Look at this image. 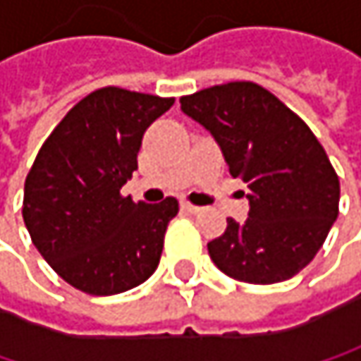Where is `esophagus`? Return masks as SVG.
Masks as SVG:
<instances>
[{
  "label": "esophagus",
  "instance_id": "34e87169",
  "mask_svg": "<svg viewBox=\"0 0 361 361\" xmlns=\"http://www.w3.org/2000/svg\"><path fill=\"white\" fill-rule=\"evenodd\" d=\"M181 209L188 211V213H200V211H202V207H196V204H192V202H188V200L181 202Z\"/></svg>",
  "mask_w": 361,
  "mask_h": 361
}]
</instances>
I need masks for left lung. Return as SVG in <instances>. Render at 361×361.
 I'll list each match as a JSON object with an SVG mask.
<instances>
[{"label":"left lung","instance_id":"1","mask_svg":"<svg viewBox=\"0 0 361 361\" xmlns=\"http://www.w3.org/2000/svg\"><path fill=\"white\" fill-rule=\"evenodd\" d=\"M221 148L232 178H243L249 217L228 219L207 245L230 278L274 284L299 274L324 245L338 215V178L312 129L251 81L215 85L180 100Z\"/></svg>","mask_w":361,"mask_h":361}]
</instances>
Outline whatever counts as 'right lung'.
<instances>
[{
  "label": "right lung",
  "mask_w": 361,
  "mask_h": 361,
  "mask_svg": "<svg viewBox=\"0 0 361 361\" xmlns=\"http://www.w3.org/2000/svg\"><path fill=\"white\" fill-rule=\"evenodd\" d=\"M173 98L102 87L66 112L25 181L23 217L54 271L87 295L146 282L163 252L176 198L133 202L121 188L137 169L144 131Z\"/></svg>",
  "instance_id": "add662e5"
}]
</instances>
